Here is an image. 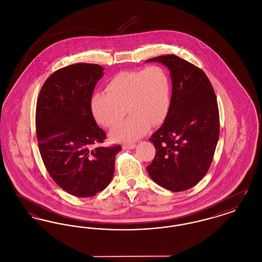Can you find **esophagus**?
I'll return each mask as SVG.
<instances>
[{"instance_id": "obj_1", "label": "esophagus", "mask_w": 262, "mask_h": 262, "mask_svg": "<svg viewBox=\"0 0 262 262\" xmlns=\"http://www.w3.org/2000/svg\"><path fill=\"white\" fill-rule=\"evenodd\" d=\"M136 147V144H124L123 145V148L124 149H134Z\"/></svg>"}]
</instances>
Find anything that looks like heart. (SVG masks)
<instances>
[{"label":"heart","instance_id":"heart-1","mask_svg":"<svg viewBox=\"0 0 262 262\" xmlns=\"http://www.w3.org/2000/svg\"><path fill=\"white\" fill-rule=\"evenodd\" d=\"M106 91L96 92L91 110L97 123L105 127L115 125L125 108L128 117L110 132L116 141H134L142 137L149 125H160L171 105V81L159 66L125 71L114 75Z\"/></svg>","mask_w":262,"mask_h":262}]
</instances>
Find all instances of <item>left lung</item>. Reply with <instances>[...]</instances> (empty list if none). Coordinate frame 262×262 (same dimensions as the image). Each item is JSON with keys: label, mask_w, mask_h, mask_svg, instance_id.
Wrapping results in <instances>:
<instances>
[{"label": "left lung", "mask_w": 262, "mask_h": 262, "mask_svg": "<svg viewBox=\"0 0 262 262\" xmlns=\"http://www.w3.org/2000/svg\"><path fill=\"white\" fill-rule=\"evenodd\" d=\"M170 71L171 105L163 125L151 136L156 155L150 178L171 191L194 187L207 173L219 138L216 95L205 74L176 55L155 57Z\"/></svg>", "instance_id": "1"}]
</instances>
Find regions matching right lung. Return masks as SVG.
Wrapping results in <instances>:
<instances>
[{"label":"right lung","mask_w":262,"mask_h":262,"mask_svg":"<svg viewBox=\"0 0 262 262\" xmlns=\"http://www.w3.org/2000/svg\"><path fill=\"white\" fill-rule=\"evenodd\" d=\"M104 69L75 63L48 77L36 106L39 151L55 183L77 198L94 196L109 186L121 145L94 147L106 134L96 124L91 97Z\"/></svg>","instance_id":"obj_1"}]
</instances>
